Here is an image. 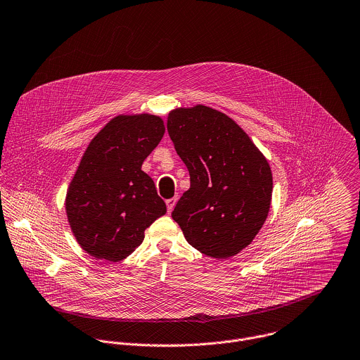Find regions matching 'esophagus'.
<instances>
[{"label": "esophagus", "instance_id": "obj_1", "mask_svg": "<svg viewBox=\"0 0 360 360\" xmlns=\"http://www.w3.org/2000/svg\"><path fill=\"white\" fill-rule=\"evenodd\" d=\"M176 198H171V199H168L167 200V207H168V213H171L172 210H174V207H175V205H176Z\"/></svg>", "mask_w": 360, "mask_h": 360}]
</instances>
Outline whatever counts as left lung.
<instances>
[{
	"mask_svg": "<svg viewBox=\"0 0 360 360\" xmlns=\"http://www.w3.org/2000/svg\"><path fill=\"white\" fill-rule=\"evenodd\" d=\"M167 129L191 175L172 219L202 254L226 259L248 247L272 200V171L248 134L205 105L169 112Z\"/></svg>",
	"mask_w": 360,
	"mask_h": 360,
	"instance_id": "obj_1",
	"label": "left lung"
}]
</instances>
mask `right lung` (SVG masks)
Masks as SVG:
<instances>
[{
  "instance_id": "right-lung-1",
  "label": "right lung",
  "mask_w": 360,
  "mask_h": 360,
  "mask_svg": "<svg viewBox=\"0 0 360 360\" xmlns=\"http://www.w3.org/2000/svg\"><path fill=\"white\" fill-rule=\"evenodd\" d=\"M165 133L160 116L119 115L91 140L70 182L65 212L89 255L109 262L129 257L144 230L167 213L143 161Z\"/></svg>"
}]
</instances>
